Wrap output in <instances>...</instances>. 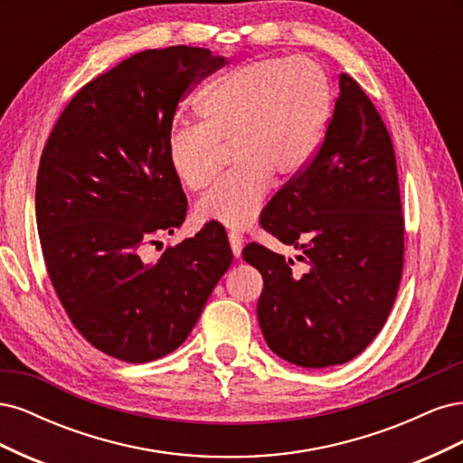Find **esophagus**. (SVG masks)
I'll list each match as a JSON object with an SVG mask.
<instances>
[{
    "label": "esophagus",
    "instance_id": "1",
    "mask_svg": "<svg viewBox=\"0 0 463 463\" xmlns=\"http://www.w3.org/2000/svg\"><path fill=\"white\" fill-rule=\"evenodd\" d=\"M228 240H230L233 255L240 257L241 255V249H243V235L240 232H230L228 233Z\"/></svg>",
    "mask_w": 463,
    "mask_h": 463
}]
</instances>
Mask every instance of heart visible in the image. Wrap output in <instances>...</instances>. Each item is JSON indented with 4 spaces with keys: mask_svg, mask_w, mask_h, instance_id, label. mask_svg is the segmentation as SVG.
Wrapping results in <instances>:
<instances>
[{
    "mask_svg": "<svg viewBox=\"0 0 463 463\" xmlns=\"http://www.w3.org/2000/svg\"><path fill=\"white\" fill-rule=\"evenodd\" d=\"M332 92L315 60L260 58L210 82L197 102L201 123L167 137V162L185 187L204 189L218 174L222 146L235 167L197 204L203 222L245 228L266 201L270 177L299 175L325 137Z\"/></svg>",
    "mask_w": 463,
    "mask_h": 463,
    "instance_id": "1",
    "label": "heart"
}]
</instances>
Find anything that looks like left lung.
<instances>
[{
  "label": "left lung",
  "instance_id": "1",
  "mask_svg": "<svg viewBox=\"0 0 463 463\" xmlns=\"http://www.w3.org/2000/svg\"><path fill=\"white\" fill-rule=\"evenodd\" d=\"M260 226L301 250L293 260L249 243L262 274L257 317L276 355L307 369L342 365L381 332L403 270L396 154L371 98L347 73L315 156L279 189Z\"/></svg>",
  "mask_w": 463,
  "mask_h": 463
}]
</instances>
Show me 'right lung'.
Masks as SVG:
<instances>
[{"mask_svg":"<svg viewBox=\"0 0 463 463\" xmlns=\"http://www.w3.org/2000/svg\"><path fill=\"white\" fill-rule=\"evenodd\" d=\"M226 60L206 48L145 50L87 82L42 150L36 223L52 286L89 344L128 363L187 340L233 260L216 223L143 260L185 220L167 162L177 104Z\"/></svg>","mask_w":463,"mask_h":463,"instance_id":"1","label":"right lung"}]
</instances>
